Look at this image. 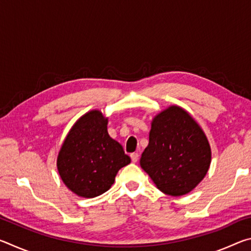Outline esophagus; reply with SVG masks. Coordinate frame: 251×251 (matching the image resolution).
Masks as SVG:
<instances>
[{
    "mask_svg": "<svg viewBox=\"0 0 251 251\" xmlns=\"http://www.w3.org/2000/svg\"><path fill=\"white\" fill-rule=\"evenodd\" d=\"M130 158H131V161H133V163H137V160L139 158V155L137 154V152H133V154H130Z\"/></svg>",
    "mask_w": 251,
    "mask_h": 251,
    "instance_id": "34e87169",
    "label": "esophagus"
}]
</instances>
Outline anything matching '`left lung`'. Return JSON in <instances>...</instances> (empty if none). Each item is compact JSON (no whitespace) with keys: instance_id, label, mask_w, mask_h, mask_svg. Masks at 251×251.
<instances>
[{"instance_id":"left-lung-1","label":"left lung","mask_w":251,"mask_h":251,"mask_svg":"<svg viewBox=\"0 0 251 251\" xmlns=\"http://www.w3.org/2000/svg\"><path fill=\"white\" fill-rule=\"evenodd\" d=\"M210 161L206 135L184 108L169 106L154 117L139 163L160 192L175 197L192 192Z\"/></svg>"}]
</instances>
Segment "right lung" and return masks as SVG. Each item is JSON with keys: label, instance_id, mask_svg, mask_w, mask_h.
<instances>
[{"label": "right lung", "instance_id": "right-lung-1", "mask_svg": "<svg viewBox=\"0 0 251 251\" xmlns=\"http://www.w3.org/2000/svg\"><path fill=\"white\" fill-rule=\"evenodd\" d=\"M108 118L94 109L78 118L57 156V171L77 196L94 198L112 187L122 167L130 163L122 145L108 135Z\"/></svg>", "mask_w": 251, "mask_h": 251}]
</instances>
